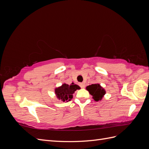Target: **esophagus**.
<instances>
[{"label":"esophagus","mask_w":149,"mask_h":149,"mask_svg":"<svg viewBox=\"0 0 149 149\" xmlns=\"http://www.w3.org/2000/svg\"><path fill=\"white\" fill-rule=\"evenodd\" d=\"M79 86H80V87L81 88H85V84H84V83H79Z\"/></svg>","instance_id":"1"}]
</instances>
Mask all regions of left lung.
Listing matches in <instances>:
<instances>
[{
    "label": "left lung",
    "mask_w": 149,
    "mask_h": 149,
    "mask_svg": "<svg viewBox=\"0 0 149 149\" xmlns=\"http://www.w3.org/2000/svg\"><path fill=\"white\" fill-rule=\"evenodd\" d=\"M86 89L91 94L94 101H98L101 100L103 96L106 94L105 90L99 84H94L88 86Z\"/></svg>",
    "instance_id": "1"
}]
</instances>
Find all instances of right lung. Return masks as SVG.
Segmentation results:
<instances>
[{"label": "right lung", "instance_id": "add662e5", "mask_svg": "<svg viewBox=\"0 0 149 149\" xmlns=\"http://www.w3.org/2000/svg\"><path fill=\"white\" fill-rule=\"evenodd\" d=\"M78 85L72 83L70 85L63 84L61 86L55 89V94L57 97L63 102L70 101L73 98V94L76 89H79Z\"/></svg>", "mask_w": 149, "mask_h": 149}]
</instances>
